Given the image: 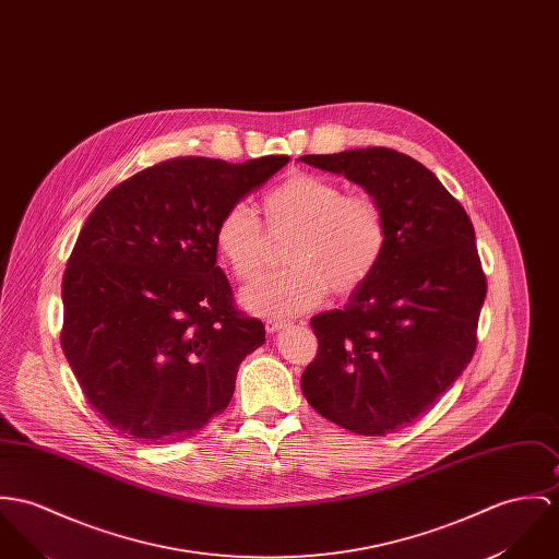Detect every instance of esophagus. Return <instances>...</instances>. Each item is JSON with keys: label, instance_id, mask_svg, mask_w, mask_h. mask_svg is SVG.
Masks as SVG:
<instances>
[{"label": "esophagus", "instance_id": "esophagus-1", "mask_svg": "<svg viewBox=\"0 0 559 559\" xmlns=\"http://www.w3.org/2000/svg\"><path fill=\"white\" fill-rule=\"evenodd\" d=\"M286 326H290V322H288V320H282V318H266V320H264L266 333H277V331H282V329H286Z\"/></svg>", "mask_w": 559, "mask_h": 559}]
</instances>
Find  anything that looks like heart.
I'll return each mask as SVG.
<instances>
[{"mask_svg": "<svg viewBox=\"0 0 559 559\" xmlns=\"http://www.w3.org/2000/svg\"><path fill=\"white\" fill-rule=\"evenodd\" d=\"M273 235H288L284 271L258 277L241 293L246 309L262 316L301 313L329 290L353 295L378 269L389 239L378 201L313 173H297L262 201ZM215 250L237 280H250L266 258V235L248 204L228 206L215 226Z\"/></svg>", "mask_w": 559, "mask_h": 559, "instance_id": "1", "label": "heart"}]
</instances>
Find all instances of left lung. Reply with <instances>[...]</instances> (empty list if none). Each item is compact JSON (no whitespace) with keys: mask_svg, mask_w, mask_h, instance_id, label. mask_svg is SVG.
Instances as JSON below:
<instances>
[{"mask_svg":"<svg viewBox=\"0 0 559 559\" xmlns=\"http://www.w3.org/2000/svg\"><path fill=\"white\" fill-rule=\"evenodd\" d=\"M344 175L382 206L386 250L342 309L311 318L318 355L305 367V400L358 436L414 423L472 360L487 282L465 209L440 179L386 147L301 155Z\"/></svg>","mask_w":559,"mask_h":559,"instance_id":"8db88e82","label":"left lung"}]
</instances>
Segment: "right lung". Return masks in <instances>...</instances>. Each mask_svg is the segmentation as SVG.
I'll return each instance as SVG.
<instances>
[{"mask_svg": "<svg viewBox=\"0 0 559 559\" xmlns=\"http://www.w3.org/2000/svg\"><path fill=\"white\" fill-rule=\"evenodd\" d=\"M288 159H166L90 213L61 282V348L117 433L179 442L230 404L264 324L235 309L215 226Z\"/></svg>", "mask_w": 559, "mask_h": 559, "instance_id": "add662e5", "label": "right lung"}]
</instances>
